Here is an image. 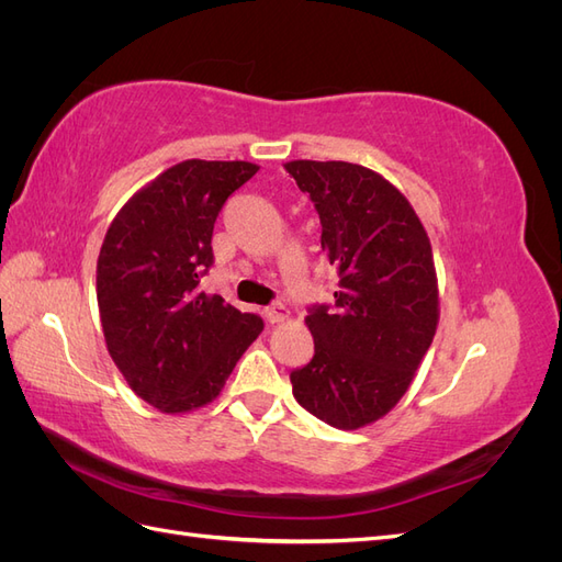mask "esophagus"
I'll return each instance as SVG.
<instances>
[{"instance_id": "34e87169", "label": "esophagus", "mask_w": 562, "mask_h": 562, "mask_svg": "<svg viewBox=\"0 0 562 562\" xmlns=\"http://www.w3.org/2000/svg\"><path fill=\"white\" fill-rule=\"evenodd\" d=\"M288 307H283L281 302H277V304H269V307H265V318L269 321V323H279V321H283V318H288Z\"/></svg>"}]
</instances>
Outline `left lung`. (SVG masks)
<instances>
[{"label": "left lung", "instance_id": "left-lung-1", "mask_svg": "<svg viewBox=\"0 0 562 562\" xmlns=\"http://www.w3.org/2000/svg\"><path fill=\"white\" fill-rule=\"evenodd\" d=\"M321 220V248L337 269L333 304H312L314 359L291 372L293 396L337 429L380 419L411 386L438 323L429 236L407 199L347 161L285 164Z\"/></svg>", "mask_w": 562, "mask_h": 562}]
</instances>
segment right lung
Listing matches in <instances>:
<instances>
[{
  "label": "right lung",
  "instance_id": "1",
  "mask_svg": "<svg viewBox=\"0 0 562 562\" xmlns=\"http://www.w3.org/2000/svg\"><path fill=\"white\" fill-rule=\"evenodd\" d=\"M258 166L187 159L116 213L98 255L108 351L128 386L161 413L211 403L265 328L199 288L213 267V225Z\"/></svg>",
  "mask_w": 562,
  "mask_h": 562
}]
</instances>
